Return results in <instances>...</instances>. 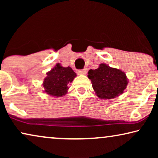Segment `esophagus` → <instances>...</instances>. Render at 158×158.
Listing matches in <instances>:
<instances>
[{
  "label": "esophagus",
  "mask_w": 158,
  "mask_h": 158,
  "mask_svg": "<svg viewBox=\"0 0 158 158\" xmlns=\"http://www.w3.org/2000/svg\"><path fill=\"white\" fill-rule=\"evenodd\" d=\"M77 73L80 75H85L87 73V69H83V70H81L77 71Z\"/></svg>",
  "instance_id": "34e87169"
}]
</instances>
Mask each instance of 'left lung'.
I'll use <instances>...</instances> for the list:
<instances>
[{"mask_svg": "<svg viewBox=\"0 0 158 158\" xmlns=\"http://www.w3.org/2000/svg\"><path fill=\"white\" fill-rule=\"evenodd\" d=\"M88 78L97 96L101 99H113L124 93L128 79L126 74L118 69L102 63L96 70L88 71Z\"/></svg>", "mask_w": 158, "mask_h": 158, "instance_id": "left-lung-1", "label": "left lung"}]
</instances>
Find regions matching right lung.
Masks as SVG:
<instances>
[{
  "label": "right lung",
  "instance_id": "add662e5",
  "mask_svg": "<svg viewBox=\"0 0 158 158\" xmlns=\"http://www.w3.org/2000/svg\"><path fill=\"white\" fill-rule=\"evenodd\" d=\"M47 75L42 84L44 92L52 96L61 97L68 93V83L73 82L77 75L70 67L64 68L57 63Z\"/></svg>",
  "mask_w": 158,
  "mask_h": 158
}]
</instances>
